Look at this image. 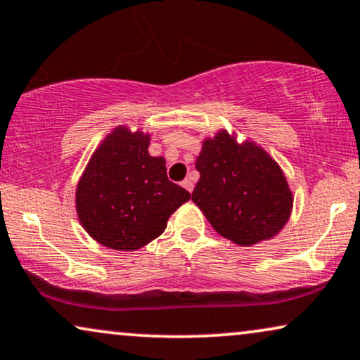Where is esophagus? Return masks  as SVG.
Listing matches in <instances>:
<instances>
[{"label": "esophagus", "instance_id": "34e87169", "mask_svg": "<svg viewBox=\"0 0 360 360\" xmlns=\"http://www.w3.org/2000/svg\"><path fill=\"white\" fill-rule=\"evenodd\" d=\"M181 185H184V188L188 190L190 193L193 191V180H191V179H185L184 181H181Z\"/></svg>", "mask_w": 360, "mask_h": 360}]
</instances>
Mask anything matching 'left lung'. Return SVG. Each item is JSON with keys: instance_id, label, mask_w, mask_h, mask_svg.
I'll list each match as a JSON object with an SVG mask.
<instances>
[{"instance_id": "obj_1", "label": "left lung", "mask_w": 360, "mask_h": 360, "mask_svg": "<svg viewBox=\"0 0 360 360\" xmlns=\"http://www.w3.org/2000/svg\"><path fill=\"white\" fill-rule=\"evenodd\" d=\"M200 180L191 200L214 230L241 246L276 235L292 207L281 169L251 142L236 146L225 130L205 140L195 163Z\"/></svg>"}]
</instances>
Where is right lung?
Wrapping results in <instances>:
<instances>
[{
  "mask_svg": "<svg viewBox=\"0 0 360 360\" xmlns=\"http://www.w3.org/2000/svg\"><path fill=\"white\" fill-rule=\"evenodd\" d=\"M148 135L119 127L104 140L79 180L76 207L86 231L112 250L132 251L160 236L190 193L148 155Z\"/></svg>",
  "mask_w": 360,
  "mask_h": 360,
  "instance_id": "obj_1",
  "label": "right lung"
}]
</instances>
